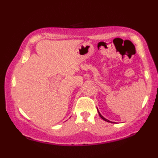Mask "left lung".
Masks as SVG:
<instances>
[{"label": "left lung", "instance_id": "obj_1", "mask_svg": "<svg viewBox=\"0 0 158 158\" xmlns=\"http://www.w3.org/2000/svg\"><path fill=\"white\" fill-rule=\"evenodd\" d=\"M98 115H99V116H100L101 118H102V119H103V120H104V121H107V122H110V123H113V122H112V121H109V120H107V119H106V118H104L103 116H102V115H101V113H99V111H98Z\"/></svg>", "mask_w": 158, "mask_h": 158}]
</instances>
